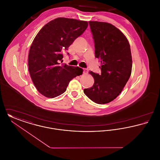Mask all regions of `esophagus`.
Returning <instances> with one entry per match:
<instances>
[{
    "instance_id": "1",
    "label": "esophagus",
    "mask_w": 160,
    "mask_h": 160,
    "mask_svg": "<svg viewBox=\"0 0 160 160\" xmlns=\"http://www.w3.org/2000/svg\"><path fill=\"white\" fill-rule=\"evenodd\" d=\"M88 71L87 69H83V74H88Z\"/></svg>"
}]
</instances>
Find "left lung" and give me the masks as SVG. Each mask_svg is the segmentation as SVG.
<instances>
[{"label":"left lung","mask_w":160,"mask_h":160,"mask_svg":"<svg viewBox=\"0 0 160 160\" xmlns=\"http://www.w3.org/2000/svg\"><path fill=\"white\" fill-rule=\"evenodd\" d=\"M95 42V58L101 61V74L90 71L94 78L84 94L97 104L114 100L122 92L130 77L132 56L129 42L117 28L110 23L89 22Z\"/></svg>","instance_id":"8db88e82"}]
</instances>
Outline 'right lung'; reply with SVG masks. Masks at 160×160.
<instances>
[{"label":"right lung","instance_id":"right-lung-1","mask_svg":"<svg viewBox=\"0 0 160 160\" xmlns=\"http://www.w3.org/2000/svg\"><path fill=\"white\" fill-rule=\"evenodd\" d=\"M88 26L86 21L59 17L47 23L34 38L28 57L29 71L37 89L44 97L53 98L62 94L72 78L82 74L78 67L61 62L63 53Z\"/></svg>","mask_w":160,"mask_h":160}]
</instances>
